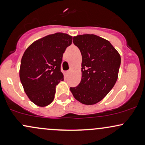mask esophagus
<instances>
[{"label": "esophagus", "instance_id": "34e87169", "mask_svg": "<svg viewBox=\"0 0 145 145\" xmlns=\"http://www.w3.org/2000/svg\"><path fill=\"white\" fill-rule=\"evenodd\" d=\"M69 73H70V70H67V71H65V74L66 76H68Z\"/></svg>", "mask_w": 145, "mask_h": 145}]
</instances>
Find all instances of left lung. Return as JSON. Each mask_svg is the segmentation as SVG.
I'll list each match as a JSON object with an SVG mask.
<instances>
[{"instance_id": "left-lung-1", "label": "left lung", "mask_w": 145, "mask_h": 145, "mask_svg": "<svg viewBox=\"0 0 145 145\" xmlns=\"http://www.w3.org/2000/svg\"><path fill=\"white\" fill-rule=\"evenodd\" d=\"M82 54V79L70 87L75 99L86 105L97 104L105 97L117 80L121 56L112 45L95 35L74 37Z\"/></svg>"}]
</instances>
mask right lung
Segmentation results:
<instances>
[{
	"mask_svg": "<svg viewBox=\"0 0 145 145\" xmlns=\"http://www.w3.org/2000/svg\"><path fill=\"white\" fill-rule=\"evenodd\" d=\"M72 43L65 33L49 35L33 42L21 60L20 78L32 102L44 107L54 100L56 86L64 80L61 71L63 53Z\"/></svg>",
	"mask_w": 145,
	"mask_h": 145,
	"instance_id": "add662e5",
	"label": "right lung"
}]
</instances>
